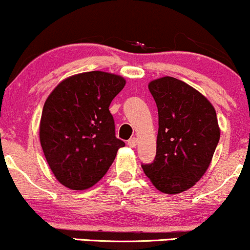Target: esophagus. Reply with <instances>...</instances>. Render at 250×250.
I'll use <instances>...</instances> for the list:
<instances>
[{
    "label": "esophagus",
    "mask_w": 250,
    "mask_h": 250,
    "mask_svg": "<svg viewBox=\"0 0 250 250\" xmlns=\"http://www.w3.org/2000/svg\"><path fill=\"white\" fill-rule=\"evenodd\" d=\"M136 145H137V139H136V137H131V139L128 141V146L130 148H135V147H136Z\"/></svg>",
    "instance_id": "obj_1"
}]
</instances>
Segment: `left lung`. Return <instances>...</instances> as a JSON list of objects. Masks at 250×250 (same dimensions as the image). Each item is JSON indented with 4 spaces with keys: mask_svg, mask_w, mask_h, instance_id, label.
Returning a JSON list of instances; mask_svg holds the SVG:
<instances>
[{
    "mask_svg": "<svg viewBox=\"0 0 250 250\" xmlns=\"http://www.w3.org/2000/svg\"><path fill=\"white\" fill-rule=\"evenodd\" d=\"M159 110L156 157L143 171L157 190L179 194L205 175L220 140L214 105L199 90L170 76L148 84Z\"/></svg>",
    "mask_w": 250,
    "mask_h": 250,
    "instance_id": "obj_1",
    "label": "left lung"
}]
</instances>
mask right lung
Listing matches in <instances>:
<instances>
[{
    "label": "right lung",
    "mask_w": 250,
    "mask_h": 250,
    "mask_svg": "<svg viewBox=\"0 0 250 250\" xmlns=\"http://www.w3.org/2000/svg\"><path fill=\"white\" fill-rule=\"evenodd\" d=\"M125 85V77L105 71L62 80L43 105L40 142L56 180L71 190L93 187L104 176L125 142L115 137L109 111Z\"/></svg>",
    "instance_id": "add662e5"
}]
</instances>
